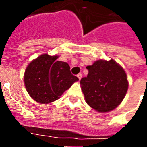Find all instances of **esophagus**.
I'll return each instance as SVG.
<instances>
[{
    "label": "esophagus",
    "instance_id": "1",
    "mask_svg": "<svg viewBox=\"0 0 147 147\" xmlns=\"http://www.w3.org/2000/svg\"><path fill=\"white\" fill-rule=\"evenodd\" d=\"M82 76H83V75H82V74L81 73H79L78 74V75H77V77H78V79H79V80H81V78H82Z\"/></svg>",
    "mask_w": 147,
    "mask_h": 147
}]
</instances>
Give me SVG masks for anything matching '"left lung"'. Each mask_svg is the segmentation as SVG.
<instances>
[{"instance_id": "left-lung-1", "label": "left lung", "mask_w": 147, "mask_h": 147, "mask_svg": "<svg viewBox=\"0 0 147 147\" xmlns=\"http://www.w3.org/2000/svg\"><path fill=\"white\" fill-rule=\"evenodd\" d=\"M89 73L80 80L86 102L100 113L117 108L123 101L128 88L127 75L117 62L95 61L86 67Z\"/></svg>"}]
</instances>
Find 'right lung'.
<instances>
[{"mask_svg": "<svg viewBox=\"0 0 147 147\" xmlns=\"http://www.w3.org/2000/svg\"><path fill=\"white\" fill-rule=\"evenodd\" d=\"M57 56L42 54L30 62L24 74V83L32 98L48 104L60 98L79 79L71 73L66 62L57 61Z\"/></svg>", "mask_w": 147, "mask_h": 147, "instance_id": "right-lung-1", "label": "right lung"}]
</instances>
